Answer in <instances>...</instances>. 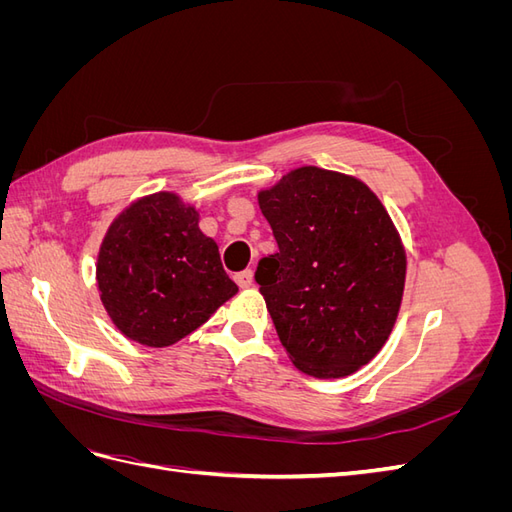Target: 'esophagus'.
Listing matches in <instances>:
<instances>
[{
	"label": "esophagus",
	"instance_id": "34e87169",
	"mask_svg": "<svg viewBox=\"0 0 512 512\" xmlns=\"http://www.w3.org/2000/svg\"><path fill=\"white\" fill-rule=\"evenodd\" d=\"M235 282L241 286V288H252L254 286V271L252 269H245L241 273L235 275Z\"/></svg>",
	"mask_w": 512,
	"mask_h": 512
}]
</instances>
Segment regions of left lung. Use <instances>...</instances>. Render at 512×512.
Masks as SVG:
<instances>
[{
    "mask_svg": "<svg viewBox=\"0 0 512 512\" xmlns=\"http://www.w3.org/2000/svg\"><path fill=\"white\" fill-rule=\"evenodd\" d=\"M275 254L256 282L294 367L344 378L389 339L404 299L406 247L369 185L352 175L299 166L258 192Z\"/></svg>",
    "mask_w": 512,
    "mask_h": 512,
    "instance_id": "left-lung-1",
    "label": "left lung"
}]
</instances>
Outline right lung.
<instances>
[{
    "label": "right lung",
    "mask_w": 512,
    "mask_h": 512,
    "mask_svg": "<svg viewBox=\"0 0 512 512\" xmlns=\"http://www.w3.org/2000/svg\"><path fill=\"white\" fill-rule=\"evenodd\" d=\"M198 209L177 192L136 198L106 228L96 262L100 301L121 335L166 348L239 292Z\"/></svg>",
    "instance_id": "obj_1"
}]
</instances>
